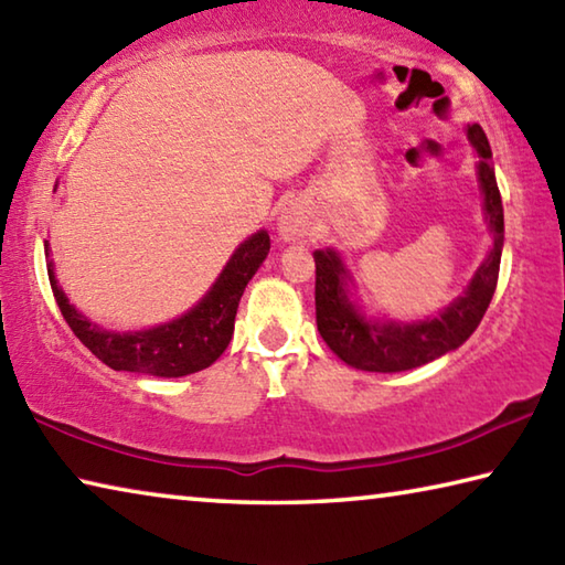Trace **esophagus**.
I'll list each match as a JSON object with an SVG mask.
<instances>
[{
  "instance_id": "esophagus-1",
  "label": "esophagus",
  "mask_w": 565,
  "mask_h": 565,
  "mask_svg": "<svg viewBox=\"0 0 565 565\" xmlns=\"http://www.w3.org/2000/svg\"><path fill=\"white\" fill-rule=\"evenodd\" d=\"M312 223L310 215L302 211L300 205H288L277 217V233L285 243H295V241H305L310 235Z\"/></svg>"
}]
</instances>
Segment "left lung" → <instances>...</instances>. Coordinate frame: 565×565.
<instances>
[{"instance_id":"obj_1","label":"left lung","mask_w":565,"mask_h":565,"mask_svg":"<svg viewBox=\"0 0 565 565\" xmlns=\"http://www.w3.org/2000/svg\"><path fill=\"white\" fill-rule=\"evenodd\" d=\"M467 138L479 156L477 175L483 195V217L493 237L487 260L473 273L457 300L437 318L427 320H374L354 300V282L348 265L334 247L315 250V312L318 330L328 348L354 370L404 372L422 367L451 350L461 348L479 328L499 280L503 247V205L491 166V146L479 124L467 128Z\"/></svg>"}]
</instances>
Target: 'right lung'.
<instances>
[{
    "label": "right lung",
    "instance_id": "obj_1",
    "mask_svg": "<svg viewBox=\"0 0 565 565\" xmlns=\"http://www.w3.org/2000/svg\"><path fill=\"white\" fill-rule=\"evenodd\" d=\"M44 253H52L49 241H44ZM267 253H270V235H267V231H257L235 247V253L211 285V290L191 310L171 322L136 332L98 328L96 322L78 312L68 302L64 290L58 288L52 260L46 265V273L66 324L104 364L116 372L151 374V377H185V374L211 367L231 344L237 302H241L245 285L253 280Z\"/></svg>",
    "mask_w": 565,
    "mask_h": 565
}]
</instances>
